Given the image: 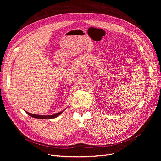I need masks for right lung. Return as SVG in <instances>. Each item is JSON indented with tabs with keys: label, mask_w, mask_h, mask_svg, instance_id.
<instances>
[{
	"label": "right lung",
	"mask_w": 161,
	"mask_h": 161,
	"mask_svg": "<svg viewBox=\"0 0 161 161\" xmlns=\"http://www.w3.org/2000/svg\"><path fill=\"white\" fill-rule=\"evenodd\" d=\"M64 111V110H63ZM63 111H61L60 112L58 113H57L55 114H53V115H36V114H31L29 112H26V113L29 115L31 117H34V118H37V119H53V118H55L57 117H58L59 115L63 113Z\"/></svg>",
	"instance_id": "1"
}]
</instances>
